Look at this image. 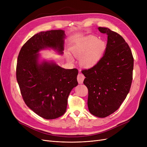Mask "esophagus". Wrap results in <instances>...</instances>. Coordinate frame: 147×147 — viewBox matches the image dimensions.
Instances as JSON below:
<instances>
[{
    "label": "esophagus",
    "instance_id": "obj_1",
    "mask_svg": "<svg viewBox=\"0 0 147 147\" xmlns=\"http://www.w3.org/2000/svg\"><path fill=\"white\" fill-rule=\"evenodd\" d=\"M84 76L82 74H78L77 76V81L79 84H82L84 79Z\"/></svg>",
    "mask_w": 147,
    "mask_h": 147
}]
</instances>
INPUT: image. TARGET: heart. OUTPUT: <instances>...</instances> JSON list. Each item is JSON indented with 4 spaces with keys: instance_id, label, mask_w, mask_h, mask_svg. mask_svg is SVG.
Wrapping results in <instances>:
<instances>
[{
    "instance_id": "1",
    "label": "heart",
    "mask_w": 147,
    "mask_h": 147,
    "mask_svg": "<svg viewBox=\"0 0 147 147\" xmlns=\"http://www.w3.org/2000/svg\"><path fill=\"white\" fill-rule=\"evenodd\" d=\"M105 50L104 42L92 35L79 40L70 48L72 54L75 57H80V63L86 68L91 67L98 63ZM67 58L70 62L73 61V58L69 55Z\"/></svg>"
}]
</instances>
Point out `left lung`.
I'll use <instances>...</instances> for the list:
<instances>
[{"label":"left lung","mask_w":147,"mask_h":147,"mask_svg":"<svg viewBox=\"0 0 147 147\" xmlns=\"http://www.w3.org/2000/svg\"><path fill=\"white\" fill-rule=\"evenodd\" d=\"M98 29L107 35L104 55L94 66L82 72L86 77L83 83L88 90L89 111L105 118L119 108L129 92L134 58L121 35L107 28Z\"/></svg>","instance_id":"1"}]
</instances>
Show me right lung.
Instances as JSON below:
<instances>
[{
  "label": "right lung",
  "mask_w": 147,
  "mask_h": 147,
  "mask_svg": "<svg viewBox=\"0 0 147 147\" xmlns=\"http://www.w3.org/2000/svg\"><path fill=\"white\" fill-rule=\"evenodd\" d=\"M64 32L51 30L34 35L22 47L18 57L16 80L25 104L47 119L64 114L70 92L78 84L77 69H65L53 61H38V52L46 48L63 54Z\"/></svg>",
  "instance_id": "1"
}]
</instances>
